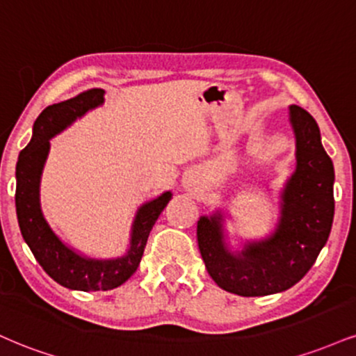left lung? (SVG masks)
<instances>
[{"instance_id": "obj_1", "label": "left lung", "mask_w": 356, "mask_h": 356, "mask_svg": "<svg viewBox=\"0 0 356 356\" xmlns=\"http://www.w3.org/2000/svg\"><path fill=\"white\" fill-rule=\"evenodd\" d=\"M290 124L297 165L282 192L275 232L232 254L224 242L220 213L197 222L205 268L225 292L241 297L284 292L305 277L328 241L335 213L333 162L325 152L315 119L305 109L290 106Z\"/></svg>"}]
</instances>
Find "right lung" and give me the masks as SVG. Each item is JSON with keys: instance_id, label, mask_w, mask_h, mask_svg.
Returning <instances> with one entry per match:
<instances>
[{"instance_id": "right-lung-1", "label": "right lung", "mask_w": 356, "mask_h": 356, "mask_svg": "<svg viewBox=\"0 0 356 356\" xmlns=\"http://www.w3.org/2000/svg\"><path fill=\"white\" fill-rule=\"evenodd\" d=\"M102 102L104 91L89 89L71 99L48 106L34 121L31 140L19 152L16 164V216L24 242L31 248L42 270L54 282L66 289L83 292L115 289L137 270L149 234L172 197L170 192H164L139 207L132 224L131 247L127 254L119 259H88L67 247L53 232L42 216L40 204V182L49 152V139Z\"/></svg>"}]
</instances>
